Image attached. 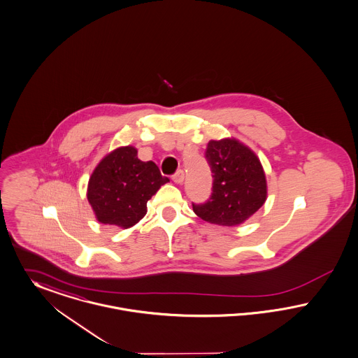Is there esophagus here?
<instances>
[{"mask_svg":"<svg viewBox=\"0 0 358 358\" xmlns=\"http://www.w3.org/2000/svg\"><path fill=\"white\" fill-rule=\"evenodd\" d=\"M184 178H185V174L182 170H178L176 171V174H173L171 180L176 182V184H182L184 182Z\"/></svg>","mask_w":358,"mask_h":358,"instance_id":"esophagus-1","label":"esophagus"}]
</instances>
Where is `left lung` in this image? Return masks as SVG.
Masks as SVG:
<instances>
[{
    "label": "left lung",
    "instance_id": "obj_1",
    "mask_svg": "<svg viewBox=\"0 0 358 358\" xmlns=\"http://www.w3.org/2000/svg\"><path fill=\"white\" fill-rule=\"evenodd\" d=\"M206 158L213 177L212 193L206 204H193V212L212 224H242L266 201L268 185L259 158L235 138L210 141Z\"/></svg>",
    "mask_w": 358,
    "mask_h": 358
}]
</instances>
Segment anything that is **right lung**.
<instances>
[{"mask_svg":"<svg viewBox=\"0 0 358 358\" xmlns=\"http://www.w3.org/2000/svg\"><path fill=\"white\" fill-rule=\"evenodd\" d=\"M166 182L152 161L143 162L134 146H122L94 168L86 197L100 223L129 229L145 217L148 200Z\"/></svg>","mask_w":358,"mask_h":358,"instance_id":"obj_1","label":"right lung"}]
</instances>
